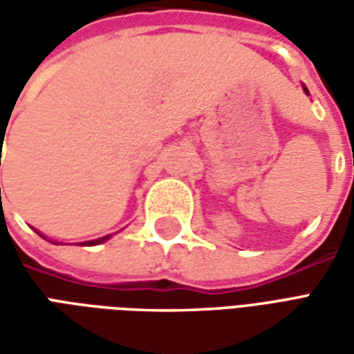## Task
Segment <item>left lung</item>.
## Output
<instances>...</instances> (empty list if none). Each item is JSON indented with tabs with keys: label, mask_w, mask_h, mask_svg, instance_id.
<instances>
[{
	"label": "left lung",
	"mask_w": 354,
	"mask_h": 354,
	"mask_svg": "<svg viewBox=\"0 0 354 354\" xmlns=\"http://www.w3.org/2000/svg\"><path fill=\"white\" fill-rule=\"evenodd\" d=\"M304 91H305V93H307V94H309V91H307V87H305V85H304Z\"/></svg>",
	"instance_id": "left-lung-1"
}]
</instances>
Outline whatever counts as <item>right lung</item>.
<instances>
[{"instance_id":"1","label":"right lung","mask_w":354,"mask_h":354,"mask_svg":"<svg viewBox=\"0 0 354 354\" xmlns=\"http://www.w3.org/2000/svg\"><path fill=\"white\" fill-rule=\"evenodd\" d=\"M1 165V162H0ZM1 192V189H0ZM37 233H39V231H37ZM39 235H41V233H39ZM43 237V235H41ZM111 237V235H106V237H100V239H94V241H87V243H83V245H88V246H94V245H100V243H104V241H108V239Z\"/></svg>"}]
</instances>
